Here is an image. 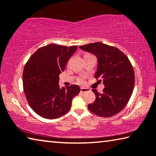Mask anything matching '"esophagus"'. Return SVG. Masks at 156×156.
<instances>
[{
  "mask_svg": "<svg viewBox=\"0 0 156 156\" xmlns=\"http://www.w3.org/2000/svg\"><path fill=\"white\" fill-rule=\"evenodd\" d=\"M80 91L81 92H87L89 91V89L87 88H84V87H82L80 89Z\"/></svg>",
  "mask_w": 156,
  "mask_h": 156,
  "instance_id": "obj_1",
  "label": "esophagus"
}]
</instances>
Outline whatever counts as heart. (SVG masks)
Instances as JSON below:
<instances>
[{"label":"heart","instance_id":"b5f03b06","mask_svg":"<svg viewBox=\"0 0 156 156\" xmlns=\"http://www.w3.org/2000/svg\"><path fill=\"white\" fill-rule=\"evenodd\" d=\"M78 82L79 83H80V84H83V83H84L83 78H79L78 79Z\"/></svg>","mask_w":156,"mask_h":156}]
</instances>
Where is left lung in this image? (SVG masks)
<instances>
[{
  "label": "left lung",
  "mask_w": 156,
  "mask_h": 156,
  "mask_svg": "<svg viewBox=\"0 0 156 156\" xmlns=\"http://www.w3.org/2000/svg\"><path fill=\"white\" fill-rule=\"evenodd\" d=\"M79 48L96 55L98 64L95 78L102 80L105 85L101 94L92 89L96 100L88 105L89 110L104 118L117 114L125 108L133 93L135 74L131 62L120 49L100 42Z\"/></svg>",
  "instance_id": "obj_1"
}]
</instances>
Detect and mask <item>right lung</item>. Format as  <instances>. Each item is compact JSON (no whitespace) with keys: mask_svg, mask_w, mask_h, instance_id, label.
<instances>
[{"mask_svg":"<svg viewBox=\"0 0 156 156\" xmlns=\"http://www.w3.org/2000/svg\"><path fill=\"white\" fill-rule=\"evenodd\" d=\"M77 47L50 44L39 48L26 62L23 89L30 106L41 117L56 119L64 115L80 92L76 84L60 88L58 84L60 73Z\"/></svg>","mask_w":156,"mask_h":156,"instance_id":"obj_1","label":"right lung"}]
</instances>
